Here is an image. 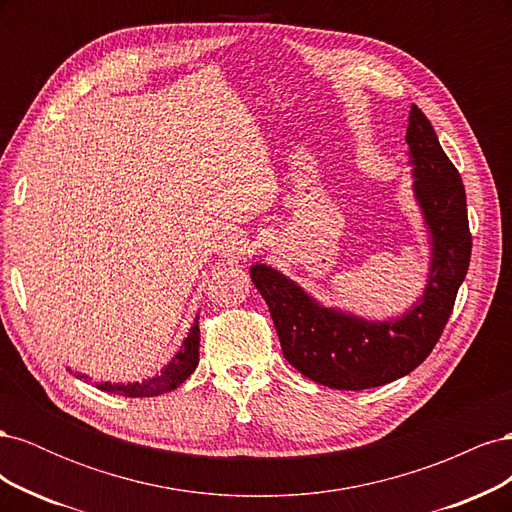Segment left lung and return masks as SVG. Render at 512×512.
I'll use <instances>...</instances> for the list:
<instances>
[{
  "label": "left lung",
  "mask_w": 512,
  "mask_h": 512,
  "mask_svg": "<svg viewBox=\"0 0 512 512\" xmlns=\"http://www.w3.org/2000/svg\"><path fill=\"white\" fill-rule=\"evenodd\" d=\"M406 143L414 166V198L431 237V262L423 297L404 316L365 320L320 305L267 265H254L250 271L269 305L286 361L329 389H374L421 365L438 344L470 267L466 190L436 130L416 104L410 108Z\"/></svg>",
  "instance_id": "8db88e82"
}]
</instances>
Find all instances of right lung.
Returning a JSON list of instances; mask_svg holds the SVG:
<instances>
[{
	"mask_svg": "<svg viewBox=\"0 0 512 512\" xmlns=\"http://www.w3.org/2000/svg\"><path fill=\"white\" fill-rule=\"evenodd\" d=\"M198 346H200V329H198V318H196L188 337L183 339L181 350L173 356V361H170L158 376H153L143 382H130V384L96 382V389L113 393V395H123V397H156V395H162L168 391H175L177 386L188 380L192 376V371L196 369ZM76 378L91 382V378H87L85 374H76Z\"/></svg>",
	"mask_w": 512,
	"mask_h": 512,
	"instance_id": "add662e5",
	"label": "right lung"
}]
</instances>
